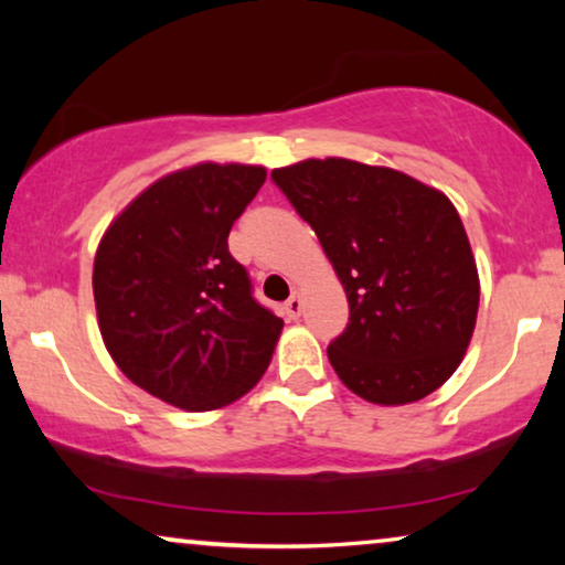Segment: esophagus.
<instances>
[{"label":"esophagus","mask_w":565,"mask_h":565,"mask_svg":"<svg viewBox=\"0 0 565 565\" xmlns=\"http://www.w3.org/2000/svg\"><path fill=\"white\" fill-rule=\"evenodd\" d=\"M300 311H303V298H300V292H292L288 303H285V313H288L290 319H298Z\"/></svg>","instance_id":"34e87169"}]
</instances>
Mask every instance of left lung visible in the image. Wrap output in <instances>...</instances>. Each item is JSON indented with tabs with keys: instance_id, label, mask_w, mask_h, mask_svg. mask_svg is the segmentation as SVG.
<instances>
[{
	"instance_id": "1",
	"label": "left lung",
	"mask_w": 565,
	"mask_h": 565,
	"mask_svg": "<svg viewBox=\"0 0 565 565\" xmlns=\"http://www.w3.org/2000/svg\"><path fill=\"white\" fill-rule=\"evenodd\" d=\"M273 182L316 231L344 285L350 323L329 344L370 404H414L460 365L476 329L478 269L443 192L388 167L308 159Z\"/></svg>"
}]
</instances>
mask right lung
<instances>
[{
	"instance_id": "1",
	"label": "right lung",
	"mask_w": 565,
	"mask_h": 565,
	"mask_svg": "<svg viewBox=\"0 0 565 565\" xmlns=\"http://www.w3.org/2000/svg\"><path fill=\"white\" fill-rule=\"evenodd\" d=\"M265 167L180 169L146 188L105 231L95 257L105 347L138 388L188 412L242 398L273 360L282 319L252 296L228 231Z\"/></svg>"
}]
</instances>
